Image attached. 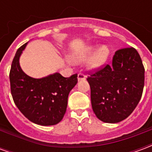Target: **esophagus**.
Returning a JSON list of instances; mask_svg holds the SVG:
<instances>
[{
    "instance_id": "esophagus-1",
    "label": "esophagus",
    "mask_w": 152,
    "mask_h": 152,
    "mask_svg": "<svg viewBox=\"0 0 152 152\" xmlns=\"http://www.w3.org/2000/svg\"><path fill=\"white\" fill-rule=\"evenodd\" d=\"M77 78H78V80H86V76L83 74V73H79L78 74V76H77Z\"/></svg>"
}]
</instances>
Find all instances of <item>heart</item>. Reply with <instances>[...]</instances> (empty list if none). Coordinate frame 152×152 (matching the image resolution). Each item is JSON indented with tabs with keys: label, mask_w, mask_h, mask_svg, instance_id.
<instances>
[{
	"label": "heart",
	"mask_w": 152,
	"mask_h": 152,
	"mask_svg": "<svg viewBox=\"0 0 152 152\" xmlns=\"http://www.w3.org/2000/svg\"><path fill=\"white\" fill-rule=\"evenodd\" d=\"M108 47L107 45H101L95 50V47H89L83 52L74 54L71 57V60L73 63H81L86 60H89V66L90 68L96 69L102 66L107 62L109 56Z\"/></svg>",
	"instance_id": "heart-1"
}]
</instances>
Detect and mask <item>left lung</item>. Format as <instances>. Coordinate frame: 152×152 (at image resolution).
<instances>
[{
    "instance_id": "obj_1",
    "label": "left lung",
    "mask_w": 152,
    "mask_h": 152,
    "mask_svg": "<svg viewBox=\"0 0 152 152\" xmlns=\"http://www.w3.org/2000/svg\"><path fill=\"white\" fill-rule=\"evenodd\" d=\"M144 66L133 47L115 53L111 65L90 74L93 111L100 121L118 123L134 112L144 87Z\"/></svg>"
}]
</instances>
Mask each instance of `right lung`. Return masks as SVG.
Returning <instances> with one entry per match:
<instances>
[{"mask_svg": "<svg viewBox=\"0 0 152 152\" xmlns=\"http://www.w3.org/2000/svg\"><path fill=\"white\" fill-rule=\"evenodd\" d=\"M28 43L15 53L10 72L11 94L15 105L35 124L49 126L59 123L67 107L70 91L77 83V74L63 77L59 73L33 78L23 72L19 58Z\"/></svg>", "mask_w": 152, "mask_h": 152, "instance_id": "1", "label": "right lung"}]
</instances>
